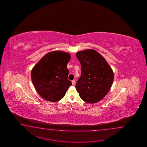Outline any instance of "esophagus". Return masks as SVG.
I'll return each instance as SVG.
<instances>
[{
  "mask_svg": "<svg viewBox=\"0 0 147 147\" xmlns=\"http://www.w3.org/2000/svg\"><path fill=\"white\" fill-rule=\"evenodd\" d=\"M71 82H72V85H75V82H76V81H75V80H72Z\"/></svg>",
  "mask_w": 147,
  "mask_h": 147,
  "instance_id": "esophagus-1",
  "label": "esophagus"
}]
</instances>
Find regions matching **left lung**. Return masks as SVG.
<instances>
[{
    "instance_id": "left-lung-1",
    "label": "left lung",
    "mask_w": 147,
    "mask_h": 147,
    "mask_svg": "<svg viewBox=\"0 0 147 147\" xmlns=\"http://www.w3.org/2000/svg\"><path fill=\"white\" fill-rule=\"evenodd\" d=\"M76 57L81 67V77L76 88L81 99L94 103L103 99L113 81V72L106 60L94 49L79 51Z\"/></svg>"
}]
</instances>
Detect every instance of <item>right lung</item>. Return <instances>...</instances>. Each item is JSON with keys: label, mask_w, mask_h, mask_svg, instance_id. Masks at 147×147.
Returning <instances> with one entry per match:
<instances>
[{"label": "right lung", "mask_w": 147, "mask_h": 147, "mask_svg": "<svg viewBox=\"0 0 147 147\" xmlns=\"http://www.w3.org/2000/svg\"><path fill=\"white\" fill-rule=\"evenodd\" d=\"M69 53L53 51L45 55L31 70L32 82L38 93L45 100L57 102L66 94L71 82L68 79L67 65Z\"/></svg>", "instance_id": "1"}]
</instances>
